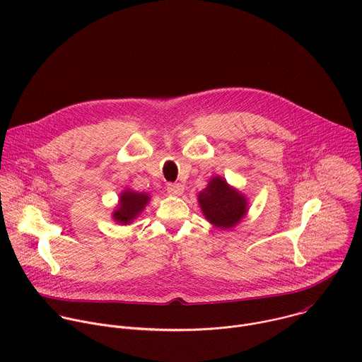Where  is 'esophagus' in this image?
I'll use <instances>...</instances> for the list:
<instances>
[{
  "mask_svg": "<svg viewBox=\"0 0 362 362\" xmlns=\"http://www.w3.org/2000/svg\"><path fill=\"white\" fill-rule=\"evenodd\" d=\"M183 190H185V187H183V185H180V183H168V192H169V194L179 196V194L183 193Z\"/></svg>",
  "mask_w": 362,
  "mask_h": 362,
  "instance_id": "esophagus-1",
  "label": "esophagus"
}]
</instances>
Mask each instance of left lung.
<instances>
[{
	"label": "left lung",
	"instance_id": "left-lung-1",
	"mask_svg": "<svg viewBox=\"0 0 362 362\" xmlns=\"http://www.w3.org/2000/svg\"><path fill=\"white\" fill-rule=\"evenodd\" d=\"M199 204L206 219L225 229L235 226L246 214V199L222 177H214L199 193Z\"/></svg>",
	"mask_w": 362,
	"mask_h": 362
}]
</instances>
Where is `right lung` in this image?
<instances>
[{"mask_svg":"<svg viewBox=\"0 0 362 362\" xmlns=\"http://www.w3.org/2000/svg\"><path fill=\"white\" fill-rule=\"evenodd\" d=\"M148 196L146 193H136L132 190H126L120 196L119 209L113 214L115 221L119 223H130L143 209L148 202Z\"/></svg>","mask_w":362,"mask_h":362,"instance_id":"obj_1","label":"right lung"}]
</instances>
